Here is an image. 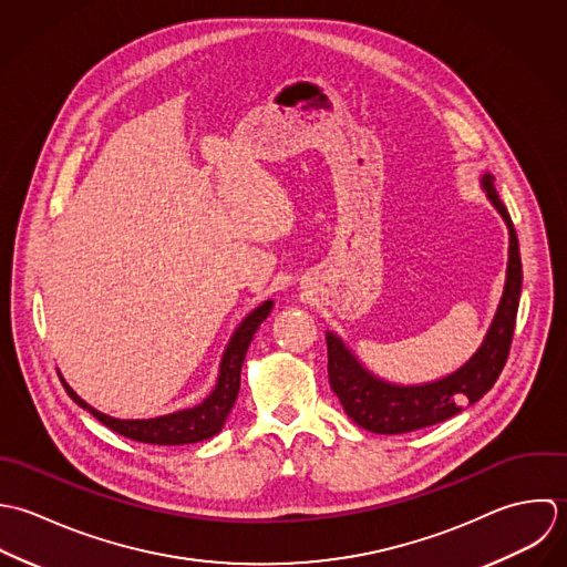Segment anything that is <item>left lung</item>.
Listing matches in <instances>:
<instances>
[{"instance_id":"8db88e82","label":"left lung","mask_w":567,"mask_h":567,"mask_svg":"<svg viewBox=\"0 0 567 567\" xmlns=\"http://www.w3.org/2000/svg\"><path fill=\"white\" fill-rule=\"evenodd\" d=\"M493 182L495 177L488 173L482 177V186L486 188L488 199L499 210L511 231L506 287L486 340L457 372L430 385H390L368 374L338 338L331 333L327 336L329 383L338 394L346 414L363 430L374 434H405L443 423L462 412L464 405L480 401L495 385L499 372L504 370L522 296V258L517 231Z\"/></svg>"}]
</instances>
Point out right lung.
<instances>
[{
  "label": "right lung",
  "mask_w": 567,
  "mask_h": 567,
  "mask_svg": "<svg viewBox=\"0 0 567 567\" xmlns=\"http://www.w3.org/2000/svg\"><path fill=\"white\" fill-rule=\"evenodd\" d=\"M271 300L260 305L256 311H251L243 324L236 329L234 338L227 346L224 361H221V372L215 392L197 408L184 410L177 414H168L162 419H151V421H117L107 414H101L92 405H87L76 392L63 381L68 394L87 412H92L103 425L114 430L115 434L137 441V443H148V445H188V443H199L206 439H213L215 434L221 432L226 423L227 414L236 401L238 388H240V365L247 352V346L258 331L260 322L269 316L271 311Z\"/></svg>",
  "instance_id": "obj_1"
}]
</instances>
